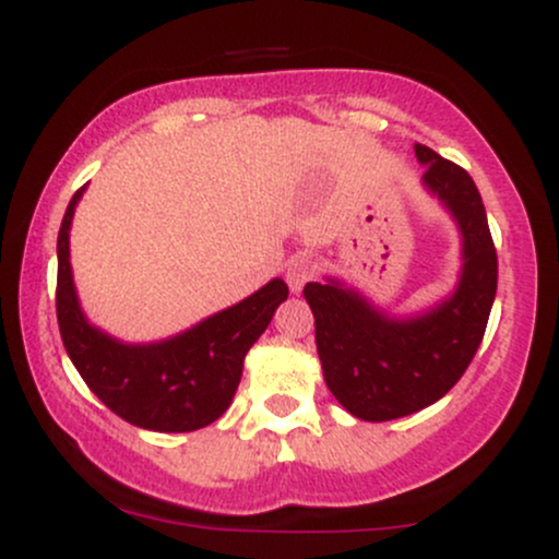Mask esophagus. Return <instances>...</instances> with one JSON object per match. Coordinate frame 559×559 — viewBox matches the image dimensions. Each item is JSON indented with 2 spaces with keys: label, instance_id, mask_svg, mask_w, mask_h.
Segmentation results:
<instances>
[{
  "label": "esophagus",
  "instance_id": "obj_1",
  "mask_svg": "<svg viewBox=\"0 0 559 559\" xmlns=\"http://www.w3.org/2000/svg\"><path fill=\"white\" fill-rule=\"evenodd\" d=\"M312 275H316V262H312L310 258H294L292 262H288L286 281H288V288H292L294 294H299Z\"/></svg>",
  "mask_w": 559,
  "mask_h": 559
}]
</instances>
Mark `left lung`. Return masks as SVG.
<instances>
[{
	"label": "left lung",
	"mask_w": 559,
	"mask_h": 559,
	"mask_svg": "<svg viewBox=\"0 0 559 559\" xmlns=\"http://www.w3.org/2000/svg\"><path fill=\"white\" fill-rule=\"evenodd\" d=\"M415 155L426 168L423 186L463 236L454 292L418 316L396 318L338 278L305 286L325 383L346 413L370 423L404 418L439 402L478 352L497 297V249L476 183L428 146L415 144Z\"/></svg>",
	"instance_id": "left-lung-1"
}]
</instances>
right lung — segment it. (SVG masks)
<instances>
[{"label": "right lung", "instance_id": "right-lung-1", "mask_svg": "<svg viewBox=\"0 0 559 559\" xmlns=\"http://www.w3.org/2000/svg\"><path fill=\"white\" fill-rule=\"evenodd\" d=\"M81 186L57 236V323L86 386L115 415L159 433H183L221 418L239 389L243 357L265 333L288 286L273 278L252 297L226 307L183 333L152 344H126L88 323L70 267V223Z\"/></svg>", "mask_w": 559, "mask_h": 559}]
</instances>
